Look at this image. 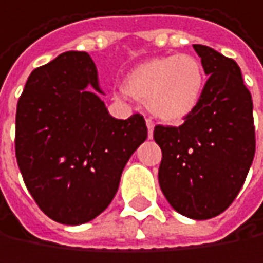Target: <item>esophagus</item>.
Here are the masks:
<instances>
[{
  "mask_svg": "<svg viewBox=\"0 0 263 263\" xmlns=\"http://www.w3.org/2000/svg\"><path fill=\"white\" fill-rule=\"evenodd\" d=\"M145 122H147V128H148V138L152 139L153 138V127H155V124H153V121L150 118H147Z\"/></svg>",
  "mask_w": 263,
  "mask_h": 263,
  "instance_id": "1",
  "label": "esophagus"
}]
</instances>
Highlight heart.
Listing matches in <instances>:
<instances>
[{"label":"heart","instance_id":"obj_1","mask_svg":"<svg viewBox=\"0 0 263 263\" xmlns=\"http://www.w3.org/2000/svg\"><path fill=\"white\" fill-rule=\"evenodd\" d=\"M203 87V67L185 53L152 58L135 67L125 79V91L145 101L148 110L167 122L187 118L197 107Z\"/></svg>","mask_w":263,"mask_h":263}]
</instances>
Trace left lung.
Returning a JSON list of instances; mask_svg holds the SVG:
<instances>
[{
	"instance_id": "left-lung-1",
	"label": "left lung",
	"mask_w": 263,
	"mask_h": 263,
	"mask_svg": "<svg viewBox=\"0 0 263 263\" xmlns=\"http://www.w3.org/2000/svg\"><path fill=\"white\" fill-rule=\"evenodd\" d=\"M210 76L197 107L179 127L156 125L162 150L159 185L170 205L192 219L225 211L240 192L256 152L251 93L240 68L211 47L195 44Z\"/></svg>"
}]
</instances>
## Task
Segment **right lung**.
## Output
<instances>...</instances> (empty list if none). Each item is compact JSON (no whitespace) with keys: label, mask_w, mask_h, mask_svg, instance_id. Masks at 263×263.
Masks as SVG:
<instances>
[{"label":"right lung","mask_w":263,"mask_h":263,"mask_svg":"<svg viewBox=\"0 0 263 263\" xmlns=\"http://www.w3.org/2000/svg\"><path fill=\"white\" fill-rule=\"evenodd\" d=\"M98 93L90 55L66 52L35 68L18 99L20 172L36 205L60 223L79 225L101 214L147 139L142 115L115 119Z\"/></svg>","instance_id":"add662e5"}]
</instances>
